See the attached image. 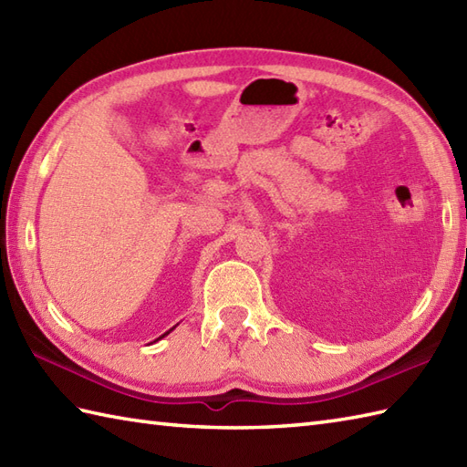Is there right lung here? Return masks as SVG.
I'll list each match as a JSON object with an SVG mask.
<instances>
[{"label":"right lung","instance_id":"1","mask_svg":"<svg viewBox=\"0 0 467 467\" xmlns=\"http://www.w3.org/2000/svg\"><path fill=\"white\" fill-rule=\"evenodd\" d=\"M164 335H166V333H164ZM164 335H162V337H164Z\"/></svg>","mask_w":467,"mask_h":467}]
</instances>
